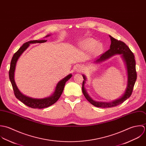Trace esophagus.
<instances>
[{
  "mask_svg": "<svg viewBox=\"0 0 146 146\" xmlns=\"http://www.w3.org/2000/svg\"><path fill=\"white\" fill-rule=\"evenodd\" d=\"M83 70V68L81 65H78L76 68V71L77 72H81Z\"/></svg>",
  "mask_w": 146,
  "mask_h": 146,
  "instance_id": "obj_1",
  "label": "esophagus"
}]
</instances>
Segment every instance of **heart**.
I'll list each match as a JSON object with an SVG mask.
<instances>
[{"instance_id":"b5f03b06","label":"heart","mask_w":146,"mask_h":146,"mask_svg":"<svg viewBox=\"0 0 146 146\" xmlns=\"http://www.w3.org/2000/svg\"><path fill=\"white\" fill-rule=\"evenodd\" d=\"M81 46L86 50H91L92 53L95 55L99 54L103 50L102 44L98 43V40L92 38L84 39L81 42Z\"/></svg>"}]
</instances>
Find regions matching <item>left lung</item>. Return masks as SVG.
<instances>
[{
  "mask_svg": "<svg viewBox=\"0 0 146 146\" xmlns=\"http://www.w3.org/2000/svg\"><path fill=\"white\" fill-rule=\"evenodd\" d=\"M109 36L111 41L110 49L105 53H104L103 55H102V56L99 58H98L93 62H94V64L100 63L107 60L108 59L116 55H121V58L125 64L127 70V86L125 91H124L122 96H121L116 100L108 102H97L93 100L88 94V92L85 87L86 81H87V79L86 76L83 74L82 76L84 80L82 83V88L85 97L91 104L95 107L100 108H111L122 103L131 96L134 84L137 80L135 60L134 58L135 57L134 54L124 42L117 40L111 35Z\"/></svg>",
  "mask_w": 146,
  "mask_h": 146,
  "instance_id": "8db88e82",
  "label": "left lung"
}]
</instances>
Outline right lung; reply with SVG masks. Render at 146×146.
Segmentation results:
<instances>
[{"label": "right lung", "instance_id": "right-lung-1", "mask_svg": "<svg viewBox=\"0 0 146 146\" xmlns=\"http://www.w3.org/2000/svg\"><path fill=\"white\" fill-rule=\"evenodd\" d=\"M51 35H47L46 37L49 36ZM47 40H31L29 42L25 43L19 49V50L13 55L10 65V69L9 71V80L11 82L12 88L14 91V93L15 96L17 99L23 102L26 106L31 107L32 108H44L51 106V105L55 103L58 100L59 98L60 97L62 93L63 90L64 88V86L65 83L72 77V74H68L67 76L64 77L63 79L60 80L58 83L56 84V86L55 88V90L53 94L47 97L41 99H37V98H33L31 97H29L28 96L25 95L23 94L19 89L17 88L15 80V72L16 69V66L17 62L19 60V58L21 56L23 53L29 47L30 44L33 43H41L46 42Z\"/></svg>", "mask_w": 146, "mask_h": 146}]
</instances>
